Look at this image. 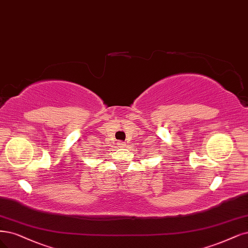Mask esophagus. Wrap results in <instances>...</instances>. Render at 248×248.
<instances>
[{
	"mask_svg": "<svg viewBox=\"0 0 248 248\" xmlns=\"http://www.w3.org/2000/svg\"><path fill=\"white\" fill-rule=\"evenodd\" d=\"M118 146H119V147H124L125 144H124V142H122V141H119V142H118Z\"/></svg>",
	"mask_w": 248,
	"mask_h": 248,
	"instance_id": "34e87169",
	"label": "esophagus"
}]
</instances>
